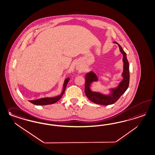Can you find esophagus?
<instances>
[{"mask_svg": "<svg viewBox=\"0 0 155 155\" xmlns=\"http://www.w3.org/2000/svg\"><path fill=\"white\" fill-rule=\"evenodd\" d=\"M76 69H77V70H79V66H77V67H76Z\"/></svg>", "mask_w": 155, "mask_h": 155, "instance_id": "34e87169", "label": "esophagus"}]
</instances>
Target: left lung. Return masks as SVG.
Listing matches in <instances>:
<instances>
[{"label":"left lung","instance_id":"1","mask_svg":"<svg viewBox=\"0 0 155 155\" xmlns=\"http://www.w3.org/2000/svg\"><path fill=\"white\" fill-rule=\"evenodd\" d=\"M114 43L118 45L120 52L123 54V71L121 74L123 80L120 81L119 85L115 88H109L108 91L110 92L108 94H104L99 92L93 91L91 88V85L94 82H97L99 81L98 77L92 71L85 74V95L89 100L97 104L108 105L115 103L128 88L130 83V71L129 63L127 58L126 53L119 44L116 41H114Z\"/></svg>","mask_w":155,"mask_h":155}]
</instances>
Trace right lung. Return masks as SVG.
<instances>
[{"instance_id": "add662e5", "label": "right lung", "mask_w": 155, "mask_h": 155, "mask_svg": "<svg viewBox=\"0 0 155 155\" xmlns=\"http://www.w3.org/2000/svg\"><path fill=\"white\" fill-rule=\"evenodd\" d=\"M70 77L67 78L64 80V83H63V91L61 93V94L55 97H43V98H40L36 100H30L29 101L31 102V103L37 105H49V104H54L56 101H58V100H60L61 97V96L63 95L64 91H65V88L67 85L70 80Z\"/></svg>"}]
</instances>
